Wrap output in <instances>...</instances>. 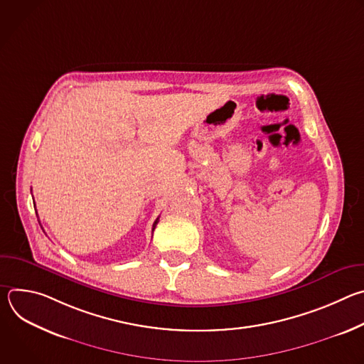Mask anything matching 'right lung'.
Here are the masks:
<instances>
[{
  "label": "right lung",
  "instance_id": "1",
  "mask_svg": "<svg viewBox=\"0 0 364 364\" xmlns=\"http://www.w3.org/2000/svg\"><path fill=\"white\" fill-rule=\"evenodd\" d=\"M157 223H159V219H157V220H155V222H154V225H152V232H154V229H155V226H157Z\"/></svg>",
  "mask_w": 364,
  "mask_h": 364
}]
</instances>
